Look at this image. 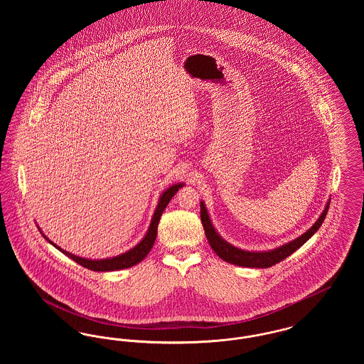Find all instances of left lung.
I'll list each match as a JSON object with an SVG mask.
<instances>
[{
  "mask_svg": "<svg viewBox=\"0 0 364 364\" xmlns=\"http://www.w3.org/2000/svg\"><path fill=\"white\" fill-rule=\"evenodd\" d=\"M330 200L326 205L325 210L322 211L321 217L316 220V223L301 236H299L297 239H294L292 242H287L278 248L270 250V251H244L240 248L233 247L232 244L225 242L214 229V226L211 224L210 218H208V208L205 206L203 202H200V220L205 228V233L208 237V244L211 245L213 251L228 263L236 264V266H242V267H258V269H266L270 267L273 264H276L278 262L288 258L291 254H294L296 250H299L304 242L309 239H311L312 235L321 228L322 223L325 221V217L328 214L329 210Z\"/></svg>",
  "mask_w": 364,
  "mask_h": 364,
  "instance_id": "obj_1",
  "label": "left lung"
}]
</instances>
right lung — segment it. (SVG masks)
<instances>
[{"label":"right lung","instance_id":"add662e5","mask_svg":"<svg viewBox=\"0 0 364 364\" xmlns=\"http://www.w3.org/2000/svg\"><path fill=\"white\" fill-rule=\"evenodd\" d=\"M184 187L183 183H178V184H174L172 187H169L168 190L165 191L159 200H158V206H156V211H154V215H153V220H151V224L149 226V230L146 233V236L143 237V240L139 242L138 245H135L132 250L124 252L122 255H117V257H113V258H107V259H87V258H80V257H76L73 254H70L68 251L63 250L61 247H58L57 244L50 242L42 232L43 237L48 240V242L53 244L58 251H61L63 254H65L68 258L75 260L76 263H79L80 266L90 269V270H94V272H113V270H122V269H128V267H132L135 264H138L139 262L144 259L147 257V254L150 252V250L153 248V244L156 242V229H158V223H159V218L164 213L165 208L168 206V203L171 202V199L173 198L174 193L178 191V188Z\"/></svg>","mask_w":364,"mask_h":364}]
</instances>
